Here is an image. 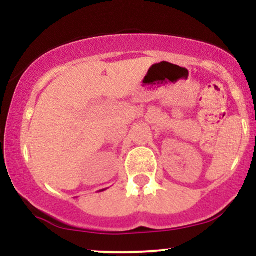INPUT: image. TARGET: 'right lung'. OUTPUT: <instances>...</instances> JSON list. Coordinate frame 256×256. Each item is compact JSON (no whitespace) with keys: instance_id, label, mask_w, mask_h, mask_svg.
<instances>
[{"instance_id":"1","label":"right lung","mask_w":256,"mask_h":256,"mask_svg":"<svg viewBox=\"0 0 256 256\" xmlns=\"http://www.w3.org/2000/svg\"><path fill=\"white\" fill-rule=\"evenodd\" d=\"M101 192H104V190H101Z\"/></svg>"}]
</instances>
